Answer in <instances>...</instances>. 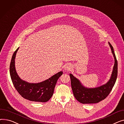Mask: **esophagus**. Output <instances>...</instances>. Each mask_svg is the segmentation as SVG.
<instances>
[{
	"mask_svg": "<svg viewBox=\"0 0 124 124\" xmlns=\"http://www.w3.org/2000/svg\"><path fill=\"white\" fill-rule=\"evenodd\" d=\"M71 66L70 65H66L64 69L65 70H67V71H70L71 70Z\"/></svg>",
	"mask_w": 124,
	"mask_h": 124,
	"instance_id": "1",
	"label": "esophagus"
}]
</instances>
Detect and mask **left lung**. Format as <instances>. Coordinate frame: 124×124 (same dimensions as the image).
Returning <instances> with one entry per match:
<instances>
[{
	"instance_id": "obj_1",
	"label": "left lung",
	"mask_w": 124,
	"mask_h": 124,
	"mask_svg": "<svg viewBox=\"0 0 124 124\" xmlns=\"http://www.w3.org/2000/svg\"><path fill=\"white\" fill-rule=\"evenodd\" d=\"M115 59L113 72L109 81L101 86L88 88L83 86L80 81L72 74H70L71 85L75 99L80 103H95L105 99L111 92L118 75V62L112 45L108 42Z\"/></svg>"
}]
</instances>
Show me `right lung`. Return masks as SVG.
I'll list each match as a JSON object with an SVG mask.
<instances>
[{
    "mask_svg": "<svg viewBox=\"0 0 124 124\" xmlns=\"http://www.w3.org/2000/svg\"><path fill=\"white\" fill-rule=\"evenodd\" d=\"M18 49L12 55L9 67L11 79L15 88L25 99L36 102L48 101L53 95L57 81L63 72H59L48 79L38 83H31L23 80L18 76L15 68V58Z\"/></svg>",
    "mask_w": 124,
    "mask_h": 124,
    "instance_id": "right-lung-1",
    "label": "right lung"
}]
</instances>
